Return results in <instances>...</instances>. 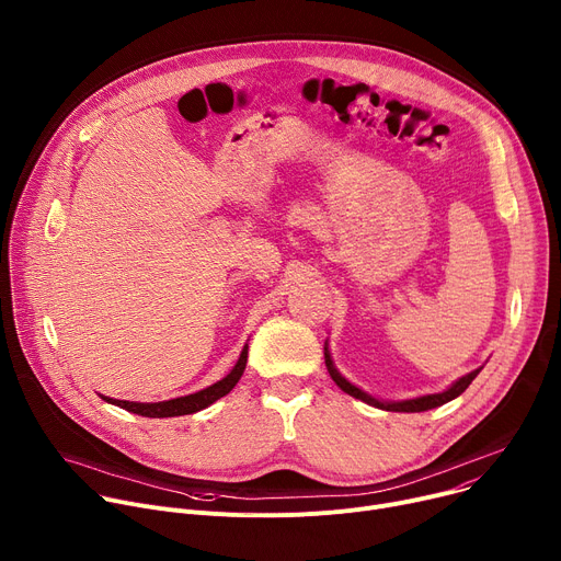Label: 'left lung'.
I'll return each instance as SVG.
<instances>
[{
  "label": "left lung",
  "mask_w": 561,
  "mask_h": 561,
  "mask_svg": "<svg viewBox=\"0 0 561 561\" xmlns=\"http://www.w3.org/2000/svg\"><path fill=\"white\" fill-rule=\"evenodd\" d=\"M325 353V366H328V373H330V377L334 379V383L339 386V389L343 391V393H348V396H353V398H357V400H362V402H366V404H370V407H377V409H383V411H398V413H420V411H428V409H436V407H443V404H447V402H451L454 398H458L467 386L473 381V377H477L481 370H483V366L481 368H477V370H471V373H467L465 377H460V379H456L447 391H443V393H434V396H422V398H413V400H402V402H381V400H375L373 396H368V393H364L362 389H357L355 383H351L346 377H343L336 368H334V362H332V357H330V351H328V343H325V348H323Z\"/></svg>",
  "instance_id": "obj_1"
}]
</instances>
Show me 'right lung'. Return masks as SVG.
Masks as SVG:
<instances>
[{
  "mask_svg": "<svg viewBox=\"0 0 561 561\" xmlns=\"http://www.w3.org/2000/svg\"><path fill=\"white\" fill-rule=\"evenodd\" d=\"M247 353H249V346L242 348V353L238 357V364L231 368V373L227 377H222L220 381H215L213 386H206L204 391H197V393H191V396H184V398L165 400V402H127V400H112V398H105V396H101V398L110 404H116L125 411L144 415V417H175V415L197 413V411L210 407L215 400H220L227 393H231V389L244 373Z\"/></svg>",
  "mask_w": 561,
  "mask_h": 561,
  "instance_id": "1",
  "label": "right lung"
}]
</instances>
